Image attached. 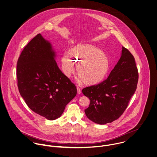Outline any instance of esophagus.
I'll list each match as a JSON object with an SVG mask.
<instances>
[{"label": "esophagus", "instance_id": "1", "mask_svg": "<svg viewBox=\"0 0 157 157\" xmlns=\"http://www.w3.org/2000/svg\"><path fill=\"white\" fill-rule=\"evenodd\" d=\"M76 89H77V94H81V92L80 88H79V87H76Z\"/></svg>", "mask_w": 157, "mask_h": 157}]
</instances>
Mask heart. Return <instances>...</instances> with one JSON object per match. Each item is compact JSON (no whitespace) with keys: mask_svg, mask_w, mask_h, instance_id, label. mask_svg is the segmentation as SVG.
Instances as JSON below:
<instances>
[{"mask_svg":"<svg viewBox=\"0 0 157 157\" xmlns=\"http://www.w3.org/2000/svg\"><path fill=\"white\" fill-rule=\"evenodd\" d=\"M71 58H70V57ZM61 61L67 76L70 77L77 65L79 79L84 84L93 86L103 80L109 69V61L106 55L98 47L92 44H80L64 53Z\"/></svg>","mask_w":157,"mask_h":157,"instance_id":"b5f03b06","label":"heart"}]
</instances>
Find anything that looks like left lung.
<instances>
[{
  "label": "left lung",
  "instance_id": "1",
  "mask_svg": "<svg viewBox=\"0 0 157 157\" xmlns=\"http://www.w3.org/2000/svg\"><path fill=\"white\" fill-rule=\"evenodd\" d=\"M121 55L107 79L82 90L90 101L85 113L96 124H105L117 120L136 89L138 73L135 58L124 47Z\"/></svg>",
  "mask_w": 157,
  "mask_h": 157
}]
</instances>
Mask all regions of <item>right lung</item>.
Wrapping results in <instances>:
<instances>
[{
    "mask_svg": "<svg viewBox=\"0 0 157 157\" xmlns=\"http://www.w3.org/2000/svg\"><path fill=\"white\" fill-rule=\"evenodd\" d=\"M50 42L37 34L17 63V86L29 107L48 120L59 118L76 96V86L59 68Z\"/></svg>",
    "mask_w": 157,
    "mask_h": 157,
    "instance_id": "obj_1",
    "label": "right lung"
}]
</instances>
